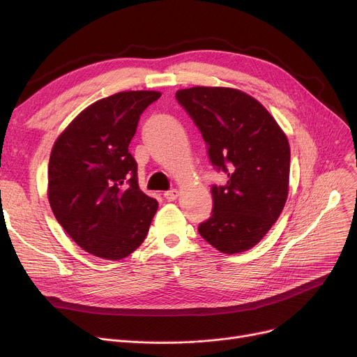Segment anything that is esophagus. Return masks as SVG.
<instances>
[{"mask_svg": "<svg viewBox=\"0 0 357 357\" xmlns=\"http://www.w3.org/2000/svg\"><path fill=\"white\" fill-rule=\"evenodd\" d=\"M163 195H165V198H166L167 201H175V199L179 197V191H178V190H169V191H166Z\"/></svg>", "mask_w": 357, "mask_h": 357, "instance_id": "34e87169", "label": "esophagus"}]
</instances>
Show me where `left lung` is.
Listing matches in <instances>:
<instances>
[{
  "mask_svg": "<svg viewBox=\"0 0 357 357\" xmlns=\"http://www.w3.org/2000/svg\"><path fill=\"white\" fill-rule=\"evenodd\" d=\"M175 97L201 131L215 171L227 175V183L211 186V217L198 233L222 253L246 252L284 210L288 139L268 109L238 89L194 86Z\"/></svg>",
  "mask_w": 357,
  "mask_h": 357,
  "instance_id": "obj_1",
  "label": "left lung"
}]
</instances>
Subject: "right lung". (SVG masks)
<instances>
[{"instance_id":"obj_1","label":"right lung","mask_w":357,"mask_h":357,"mask_svg":"<svg viewBox=\"0 0 357 357\" xmlns=\"http://www.w3.org/2000/svg\"><path fill=\"white\" fill-rule=\"evenodd\" d=\"M158 91H127L91 104L54 142L47 169L52 211L79 248L108 260L146 238L158 201L140 191L128 152L142 112Z\"/></svg>"}]
</instances>
